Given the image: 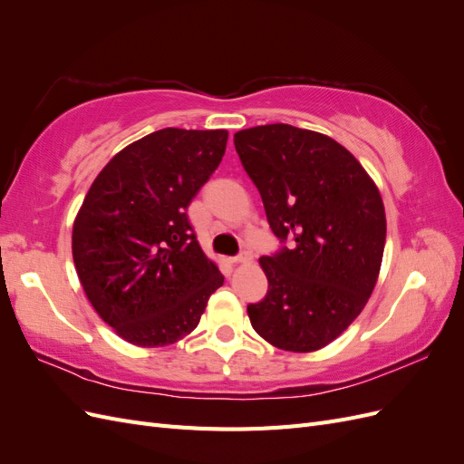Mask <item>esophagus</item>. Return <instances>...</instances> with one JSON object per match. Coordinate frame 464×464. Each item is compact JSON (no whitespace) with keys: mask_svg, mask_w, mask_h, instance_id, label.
I'll use <instances>...</instances> for the list:
<instances>
[{"mask_svg":"<svg viewBox=\"0 0 464 464\" xmlns=\"http://www.w3.org/2000/svg\"><path fill=\"white\" fill-rule=\"evenodd\" d=\"M251 261V251L244 249L242 254H237L236 257H230V263H249Z\"/></svg>","mask_w":464,"mask_h":464,"instance_id":"34e87169","label":"esophagus"}]
</instances>
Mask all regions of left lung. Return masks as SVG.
I'll list each match as a JSON object with an SVG mask.
<instances>
[{
    "instance_id": "obj_1",
    "label": "left lung",
    "mask_w": 464,
    "mask_h": 464,
    "mask_svg": "<svg viewBox=\"0 0 464 464\" xmlns=\"http://www.w3.org/2000/svg\"><path fill=\"white\" fill-rule=\"evenodd\" d=\"M234 147L283 244L259 259L266 296L247 315L266 343L312 353L366 305L382 266L385 208L362 164L334 139L288 123L237 131Z\"/></svg>"
}]
</instances>
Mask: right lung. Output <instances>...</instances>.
I'll return each mask as SVG.
<instances>
[{"instance_id": "right-lung-1", "label": "right lung", "mask_w": 464, "mask_h": 464, "mask_svg": "<svg viewBox=\"0 0 464 464\" xmlns=\"http://www.w3.org/2000/svg\"><path fill=\"white\" fill-rule=\"evenodd\" d=\"M228 131H154L96 176L73 224V261L89 302L131 344L189 334L224 276L207 259L188 207L218 168Z\"/></svg>"}]
</instances>
